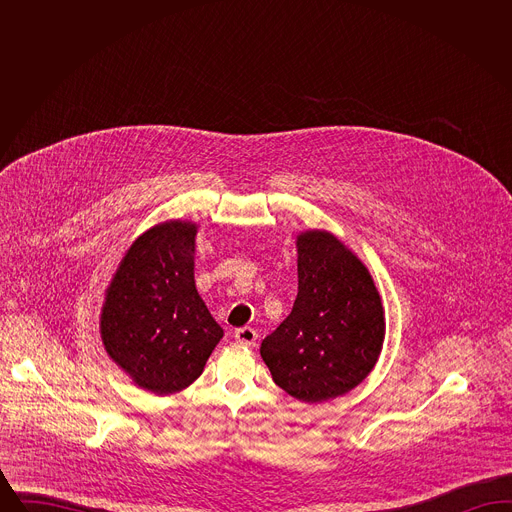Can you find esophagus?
Wrapping results in <instances>:
<instances>
[{
    "mask_svg": "<svg viewBox=\"0 0 512 512\" xmlns=\"http://www.w3.org/2000/svg\"><path fill=\"white\" fill-rule=\"evenodd\" d=\"M234 338H236V341H238L240 345H255V340H257V332H255L253 328H249V326H244V328L236 330Z\"/></svg>",
    "mask_w": 512,
    "mask_h": 512,
    "instance_id": "esophagus-1",
    "label": "esophagus"
}]
</instances>
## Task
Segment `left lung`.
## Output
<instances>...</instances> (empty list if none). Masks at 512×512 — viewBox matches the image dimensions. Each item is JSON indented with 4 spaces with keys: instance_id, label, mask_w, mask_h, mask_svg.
Returning <instances> with one entry per match:
<instances>
[{
    "instance_id": "obj_1",
    "label": "left lung",
    "mask_w": 512,
    "mask_h": 512,
    "mask_svg": "<svg viewBox=\"0 0 512 512\" xmlns=\"http://www.w3.org/2000/svg\"><path fill=\"white\" fill-rule=\"evenodd\" d=\"M292 313L261 343L272 380L303 403L357 388L378 363L386 315L365 263L328 230L295 238Z\"/></svg>"
}]
</instances>
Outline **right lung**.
Segmentation results:
<instances>
[{"mask_svg": "<svg viewBox=\"0 0 512 512\" xmlns=\"http://www.w3.org/2000/svg\"><path fill=\"white\" fill-rule=\"evenodd\" d=\"M192 220H165L140 234L115 270L99 315L109 359L142 390H186L224 332L197 293Z\"/></svg>", "mask_w": 512, "mask_h": 512, "instance_id": "right-lung-1", "label": "right lung"}]
</instances>
